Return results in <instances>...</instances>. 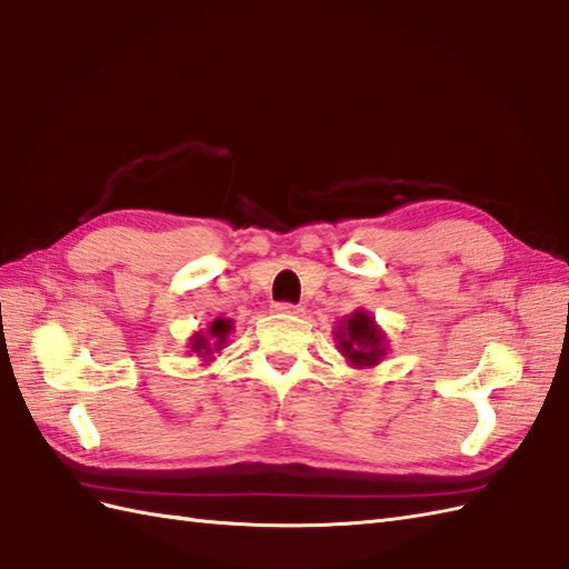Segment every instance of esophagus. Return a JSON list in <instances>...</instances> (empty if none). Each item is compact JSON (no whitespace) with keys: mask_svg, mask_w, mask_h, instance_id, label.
Returning <instances> with one entry per match:
<instances>
[{"mask_svg":"<svg viewBox=\"0 0 569 569\" xmlns=\"http://www.w3.org/2000/svg\"><path fill=\"white\" fill-rule=\"evenodd\" d=\"M273 310L281 312V315H302V308L300 306H290V302H276Z\"/></svg>","mask_w":569,"mask_h":569,"instance_id":"esophagus-1","label":"esophagus"}]
</instances>
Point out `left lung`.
<instances>
[{
    "label": "left lung",
    "instance_id": "left-lung-1",
    "mask_svg": "<svg viewBox=\"0 0 569 569\" xmlns=\"http://www.w3.org/2000/svg\"><path fill=\"white\" fill-rule=\"evenodd\" d=\"M337 351L345 356L347 363L353 368H373L390 351V339L382 332V327L376 322V317L359 308L345 320L337 322L335 329Z\"/></svg>",
    "mask_w": 569,
    "mask_h": 569
}]
</instances>
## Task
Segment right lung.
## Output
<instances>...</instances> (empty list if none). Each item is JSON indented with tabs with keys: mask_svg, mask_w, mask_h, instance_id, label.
<instances>
[{
	"mask_svg": "<svg viewBox=\"0 0 569 569\" xmlns=\"http://www.w3.org/2000/svg\"><path fill=\"white\" fill-rule=\"evenodd\" d=\"M234 322L230 317H216L213 322H208L206 329H198L189 337V353H196L201 361H213L216 353H220L228 347V339L232 335Z\"/></svg>",
	"mask_w": 569,
	"mask_h": 569,
	"instance_id": "obj_1",
	"label": "right lung"
}]
</instances>
